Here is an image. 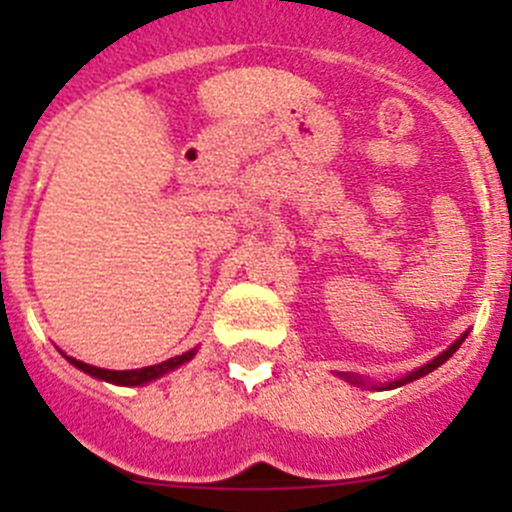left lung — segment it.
I'll return each instance as SVG.
<instances>
[{"mask_svg":"<svg viewBox=\"0 0 512 512\" xmlns=\"http://www.w3.org/2000/svg\"><path fill=\"white\" fill-rule=\"evenodd\" d=\"M466 337H468V332H463L461 337H458L456 342H453L451 347L446 349V352H441V354H438V356H433V359L428 361V364L418 366V369L409 371V374H406V376H401V379H396V381H384V384H374V381H366L364 376H359V374H349V371H347V374H339V376H342L344 381H349V384H354V386H361V389H376V391H389V389H396V386L411 384V381L421 379V376L431 374L433 369H438V366H441V364H446V361L451 359L453 354H456V349L461 347L463 342H466Z\"/></svg>","mask_w":512,"mask_h":512,"instance_id":"8db88e82","label":"left lung"}]
</instances>
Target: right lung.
<instances>
[{
    "label": "right lung",
    "instance_id": "add662e5",
    "mask_svg": "<svg viewBox=\"0 0 512 512\" xmlns=\"http://www.w3.org/2000/svg\"><path fill=\"white\" fill-rule=\"evenodd\" d=\"M198 349H190V352L180 354V356H173V359L168 361H160L156 366H143V369H128V371H113V369H98V366H91V364H84V361L74 359V356H66V361L69 364H74L76 369H81L84 374L94 376V379H101V381H108V384H116V386H143L148 384V381H156L160 379L163 374H168V371L178 369V366H183L185 361H190L195 356Z\"/></svg>",
    "mask_w": 512,
    "mask_h": 512
}]
</instances>
